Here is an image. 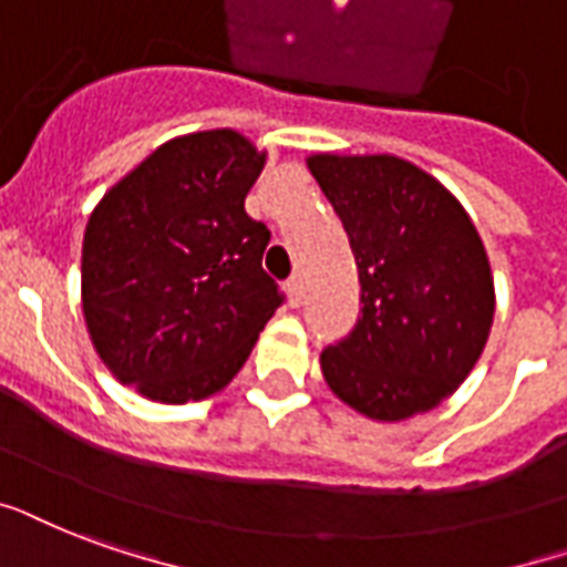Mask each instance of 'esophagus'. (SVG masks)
<instances>
[{"instance_id": "obj_1", "label": "esophagus", "mask_w": 567, "mask_h": 567, "mask_svg": "<svg viewBox=\"0 0 567 567\" xmlns=\"http://www.w3.org/2000/svg\"><path fill=\"white\" fill-rule=\"evenodd\" d=\"M287 301L289 308H301V301H305V287H301L299 278L287 280Z\"/></svg>"}]
</instances>
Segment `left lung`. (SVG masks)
<instances>
[{
  "label": "left lung",
  "instance_id": "left-lung-1",
  "mask_svg": "<svg viewBox=\"0 0 567 567\" xmlns=\"http://www.w3.org/2000/svg\"><path fill=\"white\" fill-rule=\"evenodd\" d=\"M343 220L361 313L322 349L329 389L373 421H403L461 389L496 310L491 259L449 187L394 155H310Z\"/></svg>",
  "mask_w": 567,
  "mask_h": 567
}]
</instances>
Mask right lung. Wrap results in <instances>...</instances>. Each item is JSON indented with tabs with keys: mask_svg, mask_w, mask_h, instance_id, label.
I'll return each instance as SVG.
<instances>
[{
	"mask_svg": "<svg viewBox=\"0 0 567 567\" xmlns=\"http://www.w3.org/2000/svg\"><path fill=\"white\" fill-rule=\"evenodd\" d=\"M266 167L238 131L157 146L110 187L83 236V317L110 373L157 403L212 398L248 361L284 296L271 233L245 197Z\"/></svg>",
	"mask_w": 567,
	"mask_h": 567,
	"instance_id": "add662e5",
	"label": "right lung"
}]
</instances>
